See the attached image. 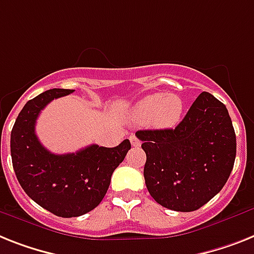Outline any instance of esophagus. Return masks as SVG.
<instances>
[{
	"label": "esophagus",
	"instance_id": "34e87169",
	"mask_svg": "<svg viewBox=\"0 0 254 254\" xmlns=\"http://www.w3.org/2000/svg\"><path fill=\"white\" fill-rule=\"evenodd\" d=\"M129 140H131V144H132V145L136 146V148H137V146L141 145V141H140V140L137 139V137H136L135 135L129 136Z\"/></svg>",
	"mask_w": 254,
	"mask_h": 254
}]
</instances>
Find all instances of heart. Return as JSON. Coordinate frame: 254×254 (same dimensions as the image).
<instances>
[{
    "label": "heart",
    "instance_id": "heart-1",
    "mask_svg": "<svg viewBox=\"0 0 254 254\" xmlns=\"http://www.w3.org/2000/svg\"><path fill=\"white\" fill-rule=\"evenodd\" d=\"M183 100L174 93H153L141 98L132 108L133 121H148L156 128H173L182 119Z\"/></svg>",
    "mask_w": 254,
    "mask_h": 254
}]
</instances>
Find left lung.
I'll list each match as a JSON object with an SVG mask.
<instances>
[{"mask_svg":"<svg viewBox=\"0 0 254 254\" xmlns=\"http://www.w3.org/2000/svg\"><path fill=\"white\" fill-rule=\"evenodd\" d=\"M146 154L144 178L150 196L175 211L204 206L223 188L236 157L227 108L200 93L175 128L136 132Z\"/></svg>","mask_w":254,"mask_h":254,"instance_id":"obj_1","label":"left lung"}]
</instances>
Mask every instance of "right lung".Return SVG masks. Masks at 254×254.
<instances>
[{
    "label": "right lung",
    "instance_id": "obj_1",
    "mask_svg": "<svg viewBox=\"0 0 254 254\" xmlns=\"http://www.w3.org/2000/svg\"><path fill=\"white\" fill-rule=\"evenodd\" d=\"M72 92L54 88L29 100L19 113L10 137L19 184L36 204L62 218L93 210L108 192L114 170L131 149L127 139L115 148L93 144L68 154L45 149L35 132L37 117L52 100Z\"/></svg>",
    "mask_w": 254,
    "mask_h": 254
}]
</instances>
